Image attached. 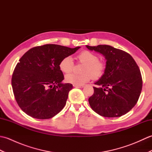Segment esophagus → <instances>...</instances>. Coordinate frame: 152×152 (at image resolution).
<instances>
[{
	"label": "esophagus",
	"mask_w": 152,
	"mask_h": 152,
	"mask_svg": "<svg viewBox=\"0 0 152 152\" xmlns=\"http://www.w3.org/2000/svg\"><path fill=\"white\" fill-rule=\"evenodd\" d=\"M74 88H83V86H78V85H74Z\"/></svg>",
	"instance_id": "34e87169"
}]
</instances>
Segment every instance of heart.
I'll list each match as a JSON object with an SVG mask.
<instances>
[{
  "mask_svg": "<svg viewBox=\"0 0 152 152\" xmlns=\"http://www.w3.org/2000/svg\"><path fill=\"white\" fill-rule=\"evenodd\" d=\"M77 59L80 63L85 64L82 74L74 73L68 74L65 76V81L74 85L82 86L88 82L93 78L98 79L103 75L105 70V64L99 60V57L94 53L88 50L81 51ZM59 69L63 73H69L72 70L74 63L70 56L63 57L59 64Z\"/></svg>",
  "mask_w": 152,
  "mask_h": 152,
  "instance_id": "obj_1",
  "label": "heart"
}]
</instances>
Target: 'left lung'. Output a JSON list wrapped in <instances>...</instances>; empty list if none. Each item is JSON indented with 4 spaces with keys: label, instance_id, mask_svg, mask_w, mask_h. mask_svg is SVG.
I'll return each mask as SVG.
<instances>
[{
    "label": "left lung",
    "instance_id": "left-lung-1",
    "mask_svg": "<svg viewBox=\"0 0 152 152\" xmlns=\"http://www.w3.org/2000/svg\"><path fill=\"white\" fill-rule=\"evenodd\" d=\"M101 53L106 60L104 73L95 83L94 93L89 98L91 108L104 117L127 114L137 104L142 88L137 64L130 54L108 45L86 46Z\"/></svg>",
    "mask_w": 152,
    "mask_h": 152
}]
</instances>
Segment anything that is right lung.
Instances as JSON below:
<instances>
[{
	"mask_svg": "<svg viewBox=\"0 0 152 152\" xmlns=\"http://www.w3.org/2000/svg\"><path fill=\"white\" fill-rule=\"evenodd\" d=\"M80 47L45 44L27 51L16 65L12 78L15 99L21 109L34 118H53L66 104L71 83H63L59 64Z\"/></svg>",
	"mask_w": 152,
	"mask_h": 152,
	"instance_id": "1",
	"label": "right lung"
}]
</instances>
